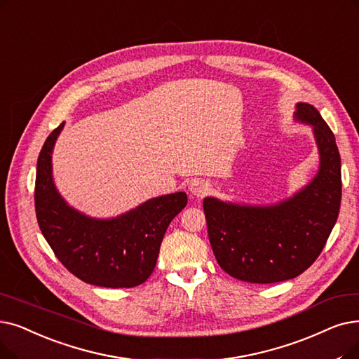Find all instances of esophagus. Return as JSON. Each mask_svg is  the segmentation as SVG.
<instances>
[{
  "label": "esophagus",
  "instance_id": "esophagus-1",
  "mask_svg": "<svg viewBox=\"0 0 359 359\" xmlns=\"http://www.w3.org/2000/svg\"><path fill=\"white\" fill-rule=\"evenodd\" d=\"M189 189H191V194L194 195V196H196V198H202V196H205L208 192H210V183L208 182H205V180H194L192 183H191V186H189Z\"/></svg>",
  "mask_w": 359,
  "mask_h": 359
}]
</instances>
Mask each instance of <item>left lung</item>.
I'll return each mask as SVG.
<instances>
[{
    "label": "left lung",
    "mask_w": 359,
    "mask_h": 359,
    "mask_svg": "<svg viewBox=\"0 0 359 359\" xmlns=\"http://www.w3.org/2000/svg\"><path fill=\"white\" fill-rule=\"evenodd\" d=\"M294 120L313 126L320 154L317 175L305 188L271 205L204 199L218 266L242 282L267 285L299 276L318 258L337 220L341 175L334 135L311 104H296Z\"/></svg>",
    "instance_id": "left-lung-1"
}]
</instances>
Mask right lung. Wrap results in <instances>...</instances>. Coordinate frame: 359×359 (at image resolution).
<instances>
[{
  "instance_id": "add662e5",
  "label": "right lung",
  "mask_w": 359,
  "mask_h": 359,
  "mask_svg": "<svg viewBox=\"0 0 359 359\" xmlns=\"http://www.w3.org/2000/svg\"><path fill=\"white\" fill-rule=\"evenodd\" d=\"M65 123L39 152L35 182L38 224L58 261L85 283L101 287L142 285L157 264L164 233L188 204L184 192L148 199L114 218H92L70 207L55 188L51 155Z\"/></svg>"
}]
</instances>
